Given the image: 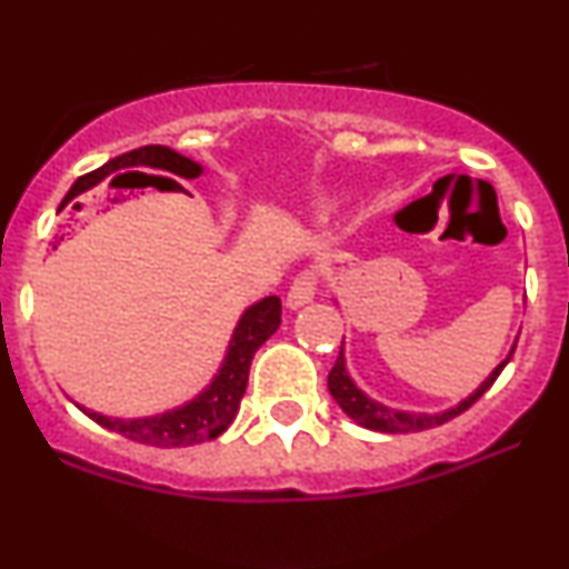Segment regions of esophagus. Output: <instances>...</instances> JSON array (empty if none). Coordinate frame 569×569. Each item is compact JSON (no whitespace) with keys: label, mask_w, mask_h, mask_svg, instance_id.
I'll return each instance as SVG.
<instances>
[{"label":"esophagus","mask_w":569,"mask_h":569,"mask_svg":"<svg viewBox=\"0 0 569 569\" xmlns=\"http://www.w3.org/2000/svg\"><path fill=\"white\" fill-rule=\"evenodd\" d=\"M316 291H318L316 272H302V276L293 278V283L289 286V293H286V305H289L291 310L310 305L312 297H316Z\"/></svg>","instance_id":"34e87169"}]
</instances>
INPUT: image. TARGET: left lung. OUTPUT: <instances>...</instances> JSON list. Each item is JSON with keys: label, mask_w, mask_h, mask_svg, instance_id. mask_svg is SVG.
Returning <instances> with one entry per match:
<instances>
[{"label": "left lung", "mask_w": 569, "mask_h": 569, "mask_svg": "<svg viewBox=\"0 0 569 569\" xmlns=\"http://www.w3.org/2000/svg\"><path fill=\"white\" fill-rule=\"evenodd\" d=\"M516 339H519V337H516ZM513 350H516V342H513L511 352L506 356V361H500L498 367H495L492 375H489L487 380L481 382L471 396L462 398L457 407L447 409V411H436V415H428V411L390 409V407H385V403L375 401V398H369L367 393H363V390H358V385L350 380L348 369H345V350L342 348H339V358H337L335 369L329 371V393L335 396L339 409H342L345 415H348L352 422H358L361 428L380 430V433H417V430H428V428L443 426V422H449L452 417L462 415V411H466L468 407H473V403L479 401V398L485 396L489 388H492V382L498 380L500 371L506 369L508 361H511Z\"/></svg>", "instance_id": "obj_1"}]
</instances>
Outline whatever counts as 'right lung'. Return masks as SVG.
Returning a JSON list of instances; mask_svg holds the SVG:
<instances>
[{
	"mask_svg": "<svg viewBox=\"0 0 569 569\" xmlns=\"http://www.w3.org/2000/svg\"><path fill=\"white\" fill-rule=\"evenodd\" d=\"M141 170H152V174H141ZM117 171H130L139 173L141 181L147 187L158 189H179V184L171 176L179 179H198L202 173L200 162L184 158V154L173 152L171 147H162V143H149V147H139L133 152L120 154V158L103 162L96 171L80 176L69 189V194L63 198L61 206H67L69 200H74L77 194L88 192L96 184H101L107 176ZM161 176L158 177L157 173ZM128 176V173H126ZM280 326V299L278 297H264L257 305H251L240 316L238 326H234L230 348H227L224 361H221L219 375L213 377L211 385L202 390L200 396H194L192 401L181 403L171 411H162L154 417H136V420H122V417H107L98 415L80 407L90 420L98 422L101 428L114 430V433L126 436L130 441L147 443V447H192V443L211 441L217 436L224 433L230 428L240 409V398L246 393L248 385V369H251L253 352L278 331Z\"/></svg>",
	"mask_w": 569,
	"mask_h": 569,
	"instance_id": "right-lung-1",
	"label": "right lung"
}]
</instances>
